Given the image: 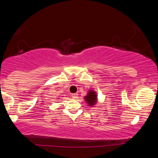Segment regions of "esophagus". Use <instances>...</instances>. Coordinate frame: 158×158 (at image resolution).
I'll return each instance as SVG.
<instances>
[{"label":"esophagus","mask_w":158,"mask_h":158,"mask_svg":"<svg viewBox=\"0 0 158 158\" xmlns=\"http://www.w3.org/2000/svg\"><path fill=\"white\" fill-rule=\"evenodd\" d=\"M72 98L75 99V98H77V97H78V94L77 93H73V94H72Z\"/></svg>","instance_id":"1"}]
</instances>
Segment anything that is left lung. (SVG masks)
<instances>
[{
  "label": "left lung",
  "mask_w": 158,
  "mask_h": 158,
  "mask_svg": "<svg viewBox=\"0 0 158 158\" xmlns=\"http://www.w3.org/2000/svg\"><path fill=\"white\" fill-rule=\"evenodd\" d=\"M85 100L87 102L90 106L94 105L96 102H97V95H96L95 92L93 90H89V93L86 96H85Z\"/></svg>",
  "instance_id": "8db88e82"
}]
</instances>
